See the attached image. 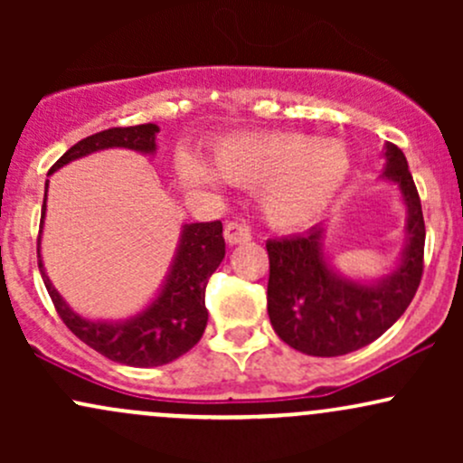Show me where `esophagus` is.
<instances>
[{
    "label": "esophagus",
    "instance_id": "1",
    "mask_svg": "<svg viewBox=\"0 0 463 463\" xmlns=\"http://www.w3.org/2000/svg\"><path fill=\"white\" fill-rule=\"evenodd\" d=\"M224 239L228 246H239V243H246L252 239L250 235V228L243 224H237V222H228L224 228Z\"/></svg>",
    "mask_w": 463,
    "mask_h": 463
}]
</instances>
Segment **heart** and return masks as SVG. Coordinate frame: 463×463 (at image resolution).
I'll use <instances>...</instances> for the list:
<instances>
[{
    "label": "heart",
    "mask_w": 463,
    "mask_h": 463,
    "mask_svg": "<svg viewBox=\"0 0 463 463\" xmlns=\"http://www.w3.org/2000/svg\"><path fill=\"white\" fill-rule=\"evenodd\" d=\"M350 154L335 139L300 132L237 135L220 141L213 167L200 158L180 161V178L195 189H213L220 178L239 187H259V206L269 224L298 231L331 209L350 176Z\"/></svg>",
    "instance_id": "b5f03b06"
}]
</instances>
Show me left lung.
Instances as JSON below:
<instances>
[{
	"label": "left lung",
	"mask_w": 463,
	"mask_h": 463,
	"mask_svg": "<svg viewBox=\"0 0 463 463\" xmlns=\"http://www.w3.org/2000/svg\"><path fill=\"white\" fill-rule=\"evenodd\" d=\"M383 183L405 206V243L379 279L344 274L326 250L328 220L300 235L269 239L268 313L276 335L311 357H339L379 339L405 313L422 279L424 217L405 154L383 146Z\"/></svg>",
	"instance_id": "8db88e82"
}]
</instances>
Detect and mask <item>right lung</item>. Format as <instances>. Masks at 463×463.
I'll return each mask as SVG.
<instances>
[{"mask_svg": "<svg viewBox=\"0 0 463 463\" xmlns=\"http://www.w3.org/2000/svg\"><path fill=\"white\" fill-rule=\"evenodd\" d=\"M158 132L161 128L156 124L102 130L69 147L54 163L47 176H52L65 165L78 161V158L102 150H115V147L154 156L158 150ZM47 187H50V180H45L43 213H41L36 252H39V269L43 276L47 294H50L58 316L67 324L69 331L104 357L115 361V364L132 365V368H156V365H165L189 353L200 342L206 322H209V311L204 305L206 283H209L211 274L220 268L226 254L222 222L183 224L167 274H165L154 298L143 309L128 317H121V320H91V317L80 316L78 311L69 307V302L58 294L54 283L45 272L43 257H41V235H43L47 211Z\"/></svg>", "mask_w": 463, "mask_h": 463, "instance_id": "obj_1", "label": "right lung"}]
</instances>
